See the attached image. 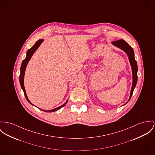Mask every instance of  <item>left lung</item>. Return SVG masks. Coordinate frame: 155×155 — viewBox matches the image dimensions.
Returning <instances> with one entry per match:
<instances>
[{
    "instance_id": "8db88e82",
    "label": "left lung",
    "mask_w": 155,
    "mask_h": 155,
    "mask_svg": "<svg viewBox=\"0 0 155 155\" xmlns=\"http://www.w3.org/2000/svg\"><path fill=\"white\" fill-rule=\"evenodd\" d=\"M111 44L116 46L117 48H119L122 49L124 52H125L127 55V57L129 58V60L131 65V70H132V74H133V84H132V86H131V91H130V97L129 99L128 100V101L130 100L131 96L133 94V90L136 85L137 81V62L134 58V51L133 49L131 48V47L123 39H120L116 41H114L112 42ZM127 102H126L124 105H125L126 104H127ZM123 105V106H124Z\"/></svg>"
}]
</instances>
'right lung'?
Wrapping results in <instances>:
<instances>
[{"mask_svg":"<svg viewBox=\"0 0 155 155\" xmlns=\"http://www.w3.org/2000/svg\"><path fill=\"white\" fill-rule=\"evenodd\" d=\"M43 39H40L39 41H38L37 42H36L35 44H34V45L30 49H29L26 52V58L23 60L22 62V65H21V74H20V76H19V81H20V84H21V88L24 91V94L27 100V101L31 104H32V106H34L28 99L27 95H26V91H25V87H24V75H25V70H26V66L28 65V62L30 61L32 56L33 55V54H34V52H35L36 50L39 48V47L40 46V45L42 44V42H43ZM68 102V100L66 101V102L63 104L62 106H61L60 107H57L54 109H52V110H42V109H41L39 108H38L39 109H40L42 111H44L45 112H54V111H57L58 110H60V108H61L62 107H64L66 104Z\"/></svg>","mask_w":155,"mask_h":155,"instance_id":"obj_1","label":"right lung"}]
</instances>
